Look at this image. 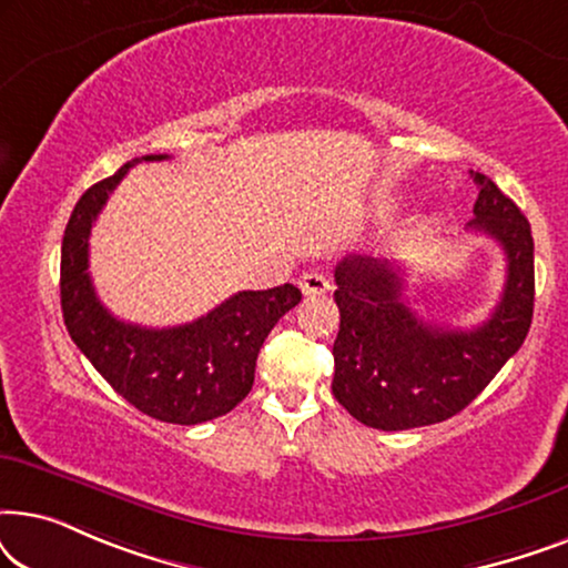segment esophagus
Returning a JSON list of instances; mask_svg holds the SVG:
<instances>
[{
  "mask_svg": "<svg viewBox=\"0 0 568 568\" xmlns=\"http://www.w3.org/2000/svg\"><path fill=\"white\" fill-rule=\"evenodd\" d=\"M300 290L305 297H321V294L331 290V278L323 271H305L300 276Z\"/></svg>",
  "mask_w": 568,
  "mask_h": 568,
  "instance_id": "34e87169",
  "label": "esophagus"
}]
</instances>
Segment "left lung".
I'll list each match as a JSON object with an SVG mask.
<instances>
[{"instance_id": "8db88e82", "label": "left lung", "mask_w": 568, "mask_h": 568, "mask_svg": "<svg viewBox=\"0 0 568 568\" xmlns=\"http://www.w3.org/2000/svg\"><path fill=\"white\" fill-rule=\"evenodd\" d=\"M478 199L470 232L494 237L507 255L499 305L476 328H439L403 300L400 268L375 258L336 266L341 325L333 395L356 422L403 432L460 414L515 356L532 323L535 258L530 222L491 178L473 173Z\"/></svg>"}]
</instances>
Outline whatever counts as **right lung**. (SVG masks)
Listing matches in <instances>:
<instances>
[{"instance_id": "obj_1", "label": "right lung", "mask_w": 568, "mask_h": 568, "mask_svg": "<svg viewBox=\"0 0 568 568\" xmlns=\"http://www.w3.org/2000/svg\"><path fill=\"white\" fill-rule=\"evenodd\" d=\"M144 154L77 201L61 240V313L77 348L115 393L142 414L168 424H201L230 414L251 393L255 359L278 317L302 300L292 284L237 292L199 321L173 328L123 323L98 300L90 278V230L108 196Z\"/></svg>"}]
</instances>
